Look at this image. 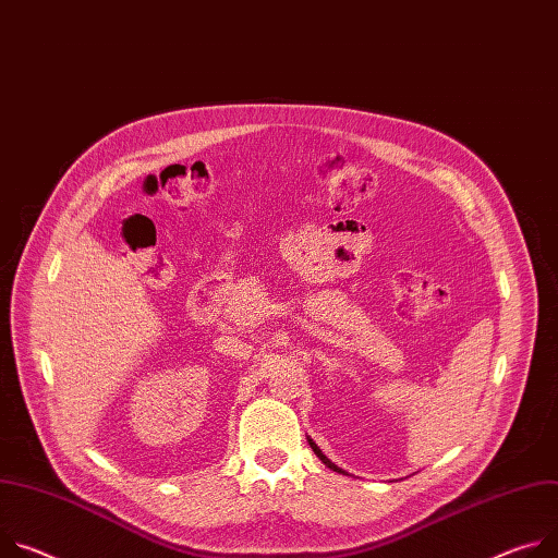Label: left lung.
Masks as SVG:
<instances>
[{
  "label": "left lung",
  "mask_w": 558,
  "mask_h": 558,
  "mask_svg": "<svg viewBox=\"0 0 558 558\" xmlns=\"http://www.w3.org/2000/svg\"><path fill=\"white\" fill-rule=\"evenodd\" d=\"M307 440H310V445H312V449H314V453H316V456H318V459H320V461H323V463H325V465H327V468H329V470H333V472H338V474H344V472H342V470H340V468H338V465H333V463H331V461H329V459H327V456H325V453H323V451H320V447H318V445H316V442H314V440H312V438H307Z\"/></svg>",
  "instance_id": "left-lung-1"
}]
</instances>
